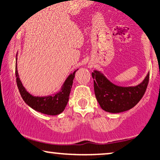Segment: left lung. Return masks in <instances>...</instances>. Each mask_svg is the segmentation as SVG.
I'll return each mask as SVG.
<instances>
[{
    "mask_svg": "<svg viewBox=\"0 0 160 160\" xmlns=\"http://www.w3.org/2000/svg\"><path fill=\"white\" fill-rule=\"evenodd\" d=\"M96 99L104 110L121 113L131 109L141 100L146 91L149 73L141 84L136 87L116 86L98 71L92 72Z\"/></svg>",
    "mask_w": 160,
    "mask_h": 160,
    "instance_id": "left-lung-1",
    "label": "left lung"
}]
</instances>
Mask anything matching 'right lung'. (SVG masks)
<instances>
[{
  "label": "right lung",
  "mask_w": 160,
  "mask_h": 160,
  "mask_svg": "<svg viewBox=\"0 0 160 160\" xmlns=\"http://www.w3.org/2000/svg\"><path fill=\"white\" fill-rule=\"evenodd\" d=\"M75 72L70 74L65 81L62 91L53 96L46 97L33 96L26 90L19 78L18 72L17 70V58L16 66H15V76H16L17 85L18 88L21 96L27 104L36 111L47 114V115H58L64 111L68 104L70 96V90L72 88V82L75 77Z\"/></svg>",
  "instance_id": "add662e5"
}]
</instances>
